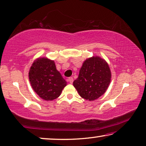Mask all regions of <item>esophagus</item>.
Returning <instances> with one entry per match:
<instances>
[{
    "label": "esophagus",
    "mask_w": 146,
    "mask_h": 146,
    "mask_svg": "<svg viewBox=\"0 0 146 146\" xmlns=\"http://www.w3.org/2000/svg\"><path fill=\"white\" fill-rule=\"evenodd\" d=\"M73 81H74V80H73V78L70 77V78H68V82H70V84H72V83H73Z\"/></svg>",
    "instance_id": "34e87169"
}]
</instances>
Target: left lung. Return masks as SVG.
Segmentation results:
<instances>
[{
  "mask_svg": "<svg viewBox=\"0 0 146 146\" xmlns=\"http://www.w3.org/2000/svg\"><path fill=\"white\" fill-rule=\"evenodd\" d=\"M111 76L110 69L106 60L93 56L84 62L73 86L81 97L93 101L106 92Z\"/></svg>",
  "mask_w": 146,
  "mask_h": 146,
  "instance_id": "1",
  "label": "left lung"
}]
</instances>
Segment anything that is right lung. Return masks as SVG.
I'll use <instances>...</instances> for the list:
<instances>
[{
	"label": "right lung",
	"mask_w": 146,
	"mask_h": 146,
	"mask_svg": "<svg viewBox=\"0 0 146 146\" xmlns=\"http://www.w3.org/2000/svg\"><path fill=\"white\" fill-rule=\"evenodd\" d=\"M29 78L33 90L45 100L59 97L67 84L56 68L54 60L46 57L35 60L29 70Z\"/></svg>",
	"instance_id": "add662e5"
}]
</instances>
